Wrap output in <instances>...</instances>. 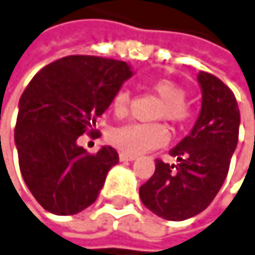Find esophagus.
<instances>
[{
  "label": "esophagus",
  "instance_id": "obj_1",
  "mask_svg": "<svg viewBox=\"0 0 255 255\" xmlns=\"http://www.w3.org/2000/svg\"><path fill=\"white\" fill-rule=\"evenodd\" d=\"M119 160H121V161H133V160H136V155L127 154V152H121V154H119Z\"/></svg>",
  "mask_w": 255,
  "mask_h": 255
}]
</instances>
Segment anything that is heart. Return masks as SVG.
Listing matches in <instances>:
<instances>
[{
	"mask_svg": "<svg viewBox=\"0 0 255 255\" xmlns=\"http://www.w3.org/2000/svg\"><path fill=\"white\" fill-rule=\"evenodd\" d=\"M155 94L163 100L155 118L180 124L187 118V109L184 106L186 92L171 80H158L152 84ZM130 92L121 89L115 95L112 109L116 116H124L128 112ZM169 139L168 130L161 124H127L113 128L109 134V142L122 152L139 155L154 148L163 146Z\"/></svg>",
	"mask_w": 255,
	"mask_h": 255,
	"instance_id": "b5f03b06",
	"label": "heart"
}]
</instances>
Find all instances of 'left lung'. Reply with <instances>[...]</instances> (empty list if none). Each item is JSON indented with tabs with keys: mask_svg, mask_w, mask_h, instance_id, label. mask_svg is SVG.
I'll return each instance as SVG.
<instances>
[{
	"mask_svg": "<svg viewBox=\"0 0 255 255\" xmlns=\"http://www.w3.org/2000/svg\"><path fill=\"white\" fill-rule=\"evenodd\" d=\"M201 110L190 133L169 151L178 165L155 160V172L139 189L157 216L184 221L209 207L228 174L238 146L241 112L231 90L215 75L199 72Z\"/></svg>",
	"mask_w": 255,
	"mask_h": 255,
	"instance_id": "left-lung-1",
	"label": "left lung"
}]
</instances>
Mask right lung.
<instances>
[{
	"label": "right lung",
	"instance_id": "add662e5",
	"mask_svg": "<svg viewBox=\"0 0 255 255\" xmlns=\"http://www.w3.org/2000/svg\"><path fill=\"white\" fill-rule=\"evenodd\" d=\"M133 74L125 62L69 56L40 69L24 90L14 145L28 190L49 213L75 215L97 201L119 155L109 145L89 154L77 140L94 131Z\"/></svg>",
	"mask_w": 255,
	"mask_h": 255
}]
</instances>
